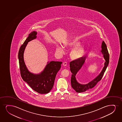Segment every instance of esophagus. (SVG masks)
Listing matches in <instances>:
<instances>
[{
    "label": "esophagus",
    "mask_w": 122,
    "mask_h": 122,
    "mask_svg": "<svg viewBox=\"0 0 122 122\" xmlns=\"http://www.w3.org/2000/svg\"><path fill=\"white\" fill-rule=\"evenodd\" d=\"M63 66H67V63L66 62H63Z\"/></svg>",
    "instance_id": "esophagus-1"
}]
</instances>
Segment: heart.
I'll list each match as a JSON object with an SVG mask.
<instances>
[{
  "instance_id": "obj_1",
  "label": "heart",
  "mask_w": 122,
  "mask_h": 122,
  "mask_svg": "<svg viewBox=\"0 0 122 122\" xmlns=\"http://www.w3.org/2000/svg\"><path fill=\"white\" fill-rule=\"evenodd\" d=\"M64 47L67 49H71L70 54V57L73 60H78L81 59L85 54L86 48L84 45H80V42L76 40H70L65 43ZM56 52L59 54H63L64 53L63 48L58 45L56 47Z\"/></svg>"
}]
</instances>
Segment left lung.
<instances>
[{"label": "left lung", "mask_w": 122, "mask_h": 122, "mask_svg": "<svg viewBox=\"0 0 122 122\" xmlns=\"http://www.w3.org/2000/svg\"><path fill=\"white\" fill-rule=\"evenodd\" d=\"M101 48L102 49L101 50V52L103 55V58L105 60L104 66L100 73L95 78L88 82V83L86 84L80 83L76 78V76L78 72L81 69L82 67L85 64L87 57L84 56L78 60L73 61L70 62V70L72 73L71 77V86L77 92H83L92 88L100 80H101L103 74L108 66L109 61V55L108 54L107 45L103 41L102 42Z\"/></svg>", "instance_id": "left-lung-1"}]
</instances>
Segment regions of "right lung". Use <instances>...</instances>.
Segmentation results:
<instances>
[{
  "label": "right lung",
  "instance_id": "add662e5",
  "mask_svg": "<svg viewBox=\"0 0 122 122\" xmlns=\"http://www.w3.org/2000/svg\"><path fill=\"white\" fill-rule=\"evenodd\" d=\"M37 32L33 31L29 34L23 44L20 46L19 54V63L20 75L25 82L36 92L45 94L52 89L57 72L60 69L62 62L51 61L47 62L43 70L38 74L31 73L26 66L24 60V52L28 42L37 38Z\"/></svg>",
  "mask_w": 122,
  "mask_h": 122
}]
</instances>
